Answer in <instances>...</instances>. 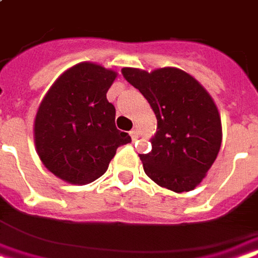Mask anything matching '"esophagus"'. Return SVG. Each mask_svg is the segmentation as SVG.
Here are the masks:
<instances>
[{
    "instance_id": "obj_1",
    "label": "esophagus",
    "mask_w": 258,
    "mask_h": 258,
    "mask_svg": "<svg viewBox=\"0 0 258 258\" xmlns=\"http://www.w3.org/2000/svg\"><path fill=\"white\" fill-rule=\"evenodd\" d=\"M129 135H131L132 140H133V141L137 140V137H139V135H137V132H136V131H132L131 133H129Z\"/></svg>"
}]
</instances>
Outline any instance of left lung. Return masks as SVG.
Segmentation results:
<instances>
[{"mask_svg": "<svg viewBox=\"0 0 258 258\" xmlns=\"http://www.w3.org/2000/svg\"><path fill=\"white\" fill-rule=\"evenodd\" d=\"M158 119L152 150L141 154L145 174L175 193L193 190L207 177L222 144V119L208 91L182 69L123 68Z\"/></svg>", "mask_w": 258, "mask_h": 258, "instance_id": "8db88e82", "label": "left lung"}]
</instances>
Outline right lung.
Wrapping results in <instances>:
<instances>
[{
	"label": "right lung",
	"instance_id": "obj_1",
	"mask_svg": "<svg viewBox=\"0 0 258 258\" xmlns=\"http://www.w3.org/2000/svg\"><path fill=\"white\" fill-rule=\"evenodd\" d=\"M118 73L95 62L67 69L48 88L34 121L38 156L50 173L72 185L102 177L131 136L115 126L106 98Z\"/></svg>",
	"mask_w": 258,
	"mask_h": 258
}]
</instances>
